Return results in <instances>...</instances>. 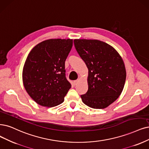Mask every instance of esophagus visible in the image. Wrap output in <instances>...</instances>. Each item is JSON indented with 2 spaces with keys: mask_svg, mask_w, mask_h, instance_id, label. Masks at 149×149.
I'll use <instances>...</instances> for the list:
<instances>
[{
  "mask_svg": "<svg viewBox=\"0 0 149 149\" xmlns=\"http://www.w3.org/2000/svg\"><path fill=\"white\" fill-rule=\"evenodd\" d=\"M80 81V80L79 79H77V80H75L74 81V85H76L78 83H79V81Z\"/></svg>",
  "mask_w": 149,
  "mask_h": 149,
  "instance_id": "obj_1",
  "label": "esophagus"
}]
</instances>
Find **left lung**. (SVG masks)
<instances>
[{
	"mask_svg": "<svg viewBox=\"0 0 149 149\" xmlns=\"http://www.w3.org/2000/svg\"><path fill=\"white\" fill-rule=\"evenodd\" d=\"M74 45L88 69L86 94L81 95L85 105L104 109L122 93L126 77L122 58L107 43L98 40L75 39Z\"/></svg>",
	"mask_w": 149,
	"mask_h": 149,
	"instance_id": "1",
	"label": "left lung"
}]
</instances>
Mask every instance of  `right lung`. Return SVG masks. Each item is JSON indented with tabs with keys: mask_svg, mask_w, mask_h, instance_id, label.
<instances>
[{
	"mask_svg": "<svg viewBox=\"0 0 149 149\" xmlns=\"http://www.w3.org/2000/svg\"><path fill=\"white\" fill-rule=\"evenodd\" d=\"M72 39L52 38L38 43L27 56L23 82L30 97L39 105L52 107L61 104L71 85L65 76V61Z\"/></svg>",
	"mask_w": 149,
	"mask_h": 149,
	"instance_id": "1",
	"label": "right lung"
}]
</instances>
